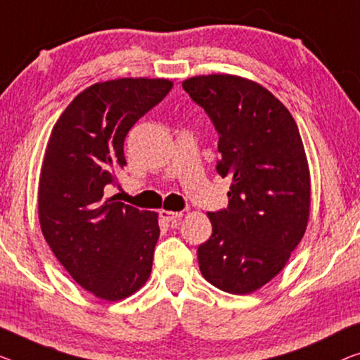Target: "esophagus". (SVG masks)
<instances>
[{
  "label": "esophagus",
  "mask_w": 360,
  "mask_h": 360,
  "mask_svg": "<svg viewBox=\"0 0 360 360\" xmlns=\"http://www.w3.org/2000/svg\"><path fill=\"white\" fill-rule=\"evenodd\" d=\"M160 218H162L163 223H176L182 218L181 212H168V210H162L160 212Z\"/></svg>",
  "instance_id": "34e87169"
}]
</instances>
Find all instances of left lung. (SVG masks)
<instances>
[{"mask_svg":"<svg viewBox=\"0 0 360 360\" xmlns=\"http://www.w3.org/2000/svg\"><path fill=\"white\" fill-rule=\"evenodd\" d=\"M217 129L218 174L231 176L228 208L208 212L198 266L213 286L250 294L283 270L307 228L310 174L291 112L260 84L212 74L182 82Z\"/></svg>","mask_w":360,"mask_h":360,"instance_id":"obj_1","label":"left lung"}]
</instances>
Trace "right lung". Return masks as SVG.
<instances>
[{"mask_svg": "<svg viewBox=\"0 0 360 360\" xmlns=\"http://www.w3.org/2000/svg\"><path fill=\"white\" fill-rule=\"evenodd\" d=\"M168 79L90 85L53 127L39 182L41 233L66 271L94 296L121 300L148 280L158 214L105 198L126 165L124 139L158 105Z\"/></svg>", "mask_w": 360, "mask_h": 360, "instance_id": "obj_1", "label": "right lung"}]
</instances>
